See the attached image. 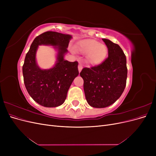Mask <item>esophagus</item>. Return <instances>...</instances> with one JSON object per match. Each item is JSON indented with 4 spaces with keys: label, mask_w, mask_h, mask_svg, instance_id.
<instances>
[{
    "label": "esophagus",
    "mask_w": 156,
    "mask_h": 156,
    "mask_svg": "<svg viewBox=\"0 0 156 156\" xmlns=\"http://www.w3.org/2000/svg\"><path fill=\"white\" fill-rule=\"evenodd\" d=\"M82 68H83V66L81 63H79V66H78V69H79V72H81V71L82 70Z\"/></svg>",
    "instance_id": "1"
}]
</instances>
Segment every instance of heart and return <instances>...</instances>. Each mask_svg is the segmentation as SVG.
Wrapping results in <instances>:
<instances>
[{
  "instance_id": "b5f03b06",
  "label": "heart",
  "mask_w": 156,
  "mask_h": 156,
  "mask_svg": "<svg viewBox=\"0 0 156 156\" xmlns=\"http://www.w3.org/2000/svg\"><path fill=\"white\" fill-rule=\"evenodd\" d=\"M79 50L87 55V62L90 65H98L104 59L107 53L106 46L94 40L83 41Z\"/></svg>"
}]
</instances>
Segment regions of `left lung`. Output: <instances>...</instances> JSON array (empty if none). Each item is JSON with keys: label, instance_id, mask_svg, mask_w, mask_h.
I'll use <instances>...</instances> for the list:
<instances>
[{"label": "left lung", "instance_id": "1", "mask_svg": "<svg viewBox=\"0 0 156 156\" xmlns=\"http://www.w3.org/2000/svg\"><path fill=\"white\" fill-rule=\"evenodd\" d=\"M108 48V57L102 63L84 68L80 73L88 104L96 108L112 105L123 93L127 75L126 57L120 47L102 39Z\"/></svg>", "mask_w": 156, "mask_h": 156}]
</instances>
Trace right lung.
<instances>
[{
    "instance_id": "right-lung-1",
    "label": "right lung",
    "mask_w": 156,
    "mask_h": 156,
    "mask_svg": "<svg viewBox=\"0 0 156 156\" xmlns=\"http://www.w3.org/2000/svg\"><path fill=\"white\" fill-rule=\"evenodd\" d=\"M72 36L48 31L37 36L26 55L23 66L24 83L28 93L36 102L46 107L61 105L74 79L79 75L78 62L64 59ZM40 44L54 46L58 49V61L49 70H41L35 62V53Z\"/></svg>"
}]
</instances>
